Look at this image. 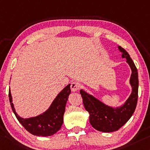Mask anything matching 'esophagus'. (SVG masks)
<instances>
[{"mask_svg":"<svg viewBox=\"0 0 150 150\" xmlns=\"http://www.w3.org/2000/svg\"><path fill=\"white\" fill-rule=\"evenodd\" d=\"M79 88H80V85L79 83L73 82L71 83V91L73 92L78 91V90L79 89Z\"/></svg>","mask_w":150,"mask_h":150,"instance_id":"34e87169","label":"esophagus"}]
</instances>
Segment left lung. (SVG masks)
Masks as SVG:
<instances>
[{
  "label": "left lung",
  "instance_id": "left-lung-1",
  "mask_svg": "<svg viewBox=\"0 0 150 150\" xmlns=\"http://www.w3.org/2000/svg\"><path fill=\"white\" fill-rule=\"evenodd\" d=\"M119 49L123 53L122 57L127 59L132 70L130 79L132 93L124 105L120 108L113 109L83 90L80 91L85 108L90 114V123L93 127L102 132H115L122 127L132 116L137 103L139 81L137 68L129 53L122 47H119Z\"/></svg>",
  "mask_w": 150,
  "mask_h": 150
}]
</instances>
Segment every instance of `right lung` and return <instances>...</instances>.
Returning <instances> with one entry per match:
<instances>
[{
    "mask_svg": "<svg viewBox=\"0 0 150 150\" xmlns=\"http://www.w3.org/2000/svg\"><path fill=\"white\" fill-rule=\"evenodd\" d=\"M70 85V84L68 85L59 93L48 110L41 115L29 119L21 118L16 114L12 103L11 94L9 89L8 97L12 110L21 124L31 134L38 136H50L53 135L62 126L66 103L69 95L71 93Z\"/></svg>",
    "mask_w": 150,
    "mask_h": 150,
    "instance_id": "1",
    "label": "right lung"
}]
</instances>
